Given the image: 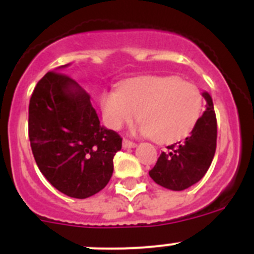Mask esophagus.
<instances>
[{"label": "esophagus", "instance_id": "34e87169", "mask_svg": "<svg viewBox=\"0 0 254 254\" xmlns=\"http://www.w3.org/2000/svg\"><path fill=\"white\" fill-rule=\"evenodd\" d=\"M136 146V143L134 142H132V141H129V140H123V147H125V149H131V147H134Z\"/></svg>", "mask_w": 254, "mask_h": 254}]
</instances>
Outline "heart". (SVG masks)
<instances>
[{"label":"heart","instance_id":"heart-1","mask_svg":"<svg viewBox=\"0 0 254 254\" xmlns=\"http://www.w3.org/2000/svg\"><path fill=\"white\" fill-rule=\"evenodd\" d=\"M202 94L176 76H145L121 85L102 96V112L111 128L118 129L136 117L140 131L158 142H176L187 136L202 113Z\"/></svg>","mask_w":254,"mask_h":254}]
</instances>
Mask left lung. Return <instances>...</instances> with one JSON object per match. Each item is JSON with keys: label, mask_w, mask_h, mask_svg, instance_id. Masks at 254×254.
Wrapping results in <instances>:
<instances>
[{"label": "left lung", "mask_w": 254, "mask_h": 254, "mask_svg": "<svg viewBox=\"0 0 254 254\" xmlns=\"http://www.w3.org/2000/svg\"><path fill=\"white\" fill-rule=\"evenodd\" d=\"M202 96L207 102L206 111L190 136L168 146L149 172L152 181L161 187L172 190H187L205 176L212 163L216 151V116L210 94L205 91Z\"/></svg>", "instance_id": "1"}]
</instances>
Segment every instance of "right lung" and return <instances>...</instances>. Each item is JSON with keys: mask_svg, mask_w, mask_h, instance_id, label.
<instances>
[{"mask_svg": "<svg viewBox=\"0 0 254 254\" xmlns=\"http://www.w3.org/2000/svg\"><path fill=\"white\" fill-rule=\"evenodd\" d=\"M29 140L42 174L73 198H87L108 185L114 155L122 149L120 134L100 126L90 95L55 71L40 78L31 94Z\"/></svg>", "mask_w": 254, "mask_h": 254, "instance_id": "obj_1", "label": "right lung"}]
</instances>
